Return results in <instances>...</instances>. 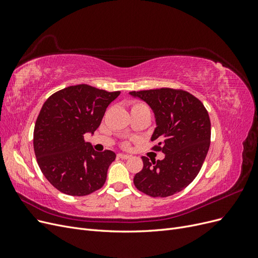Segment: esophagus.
<instances>
[{"instance_id": "1", "label": "esophagus", "mask_w": 258, "mask_h": 258, "mask_svg": "<svg viewBox=\"0 0 258 258\" xmlns=\"http://www.w3.org/2000/svg\"><path fill=\"white\" fill-rule=\"evenodd\" d=\"M117 156H118V158H121V159H129L130 158V156L126 155V154H118Z\"/></svg>"}]
</instances>
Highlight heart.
<instances>
[{
    "label": "heart",
    "mask_w": 258,
    "mask_h": 258,
    "mask_svg": "<svg viewBox=\"0 0 258 258\" xmlns=\"http://www.w3.org/2000/svg\"><path fill=\"white\" fill-rule=\"evenodd\" d=\"M136 110H146V111H150V110H148V107H147L144 103H141V102H137V103H135L134 105H132L131 111H136Z\"/></svg>",
    "instance_id": "1"
}]
</instances>
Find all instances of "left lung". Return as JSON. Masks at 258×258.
<instances>
[{
    "instance_id": "left-lung-1",
    "label": "left lung",
    "mask_w": 258,
    "mask_h": 258,
    "mask_svg": "<svg viewBox=\"0 0 258 258\" xmlns=\"http://www.w3.org/2000/svg\"><path fill=\"white\" fill-rule=\"evenodd\" d=\"M129 95L152 108L156 128L151 140L158 142L154 150L165 154L157 161L142 157L143 169L134 183L151 197L172 196L194 181L206 159L211 140L209 114L201 101L184 90L160 88Z\"/></svg>"
}]
</instances>
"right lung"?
<instances>
[{
    "label": "right lung",
    "instance_id": "1",
    "mask_svg": "<svg viewBox=\"0 0 258 258\" xmlns=\"http://www.w3.org/2000/svg\"><path fill=\"white\" fill-rule=\"evenodd\" d=\"M119 95L83 84L45 101L34 127V153L45 177L61 192L86 196L104 185L116 154L96 152L84 135H93L106 107Z\"/></svg>",
    "mask_w": 258,
    "mask_h": 258
}]
</instances>
